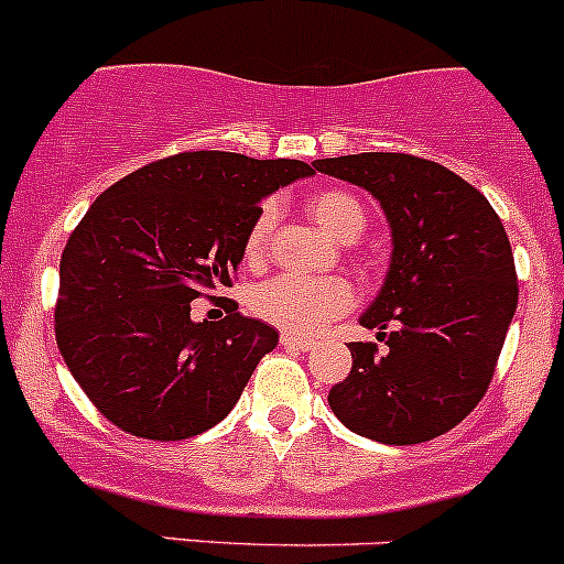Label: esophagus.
Segmentation results:
<instances>
[{"label":"esophagus","instance_id":"obj_1","mask_svg":"<svg viewBox=\"0 0 564 564\" xmlns=\"http://www.w3.org/2000/svg\"><path fill=\"white\" fill-rule=\"evenodd\" d=\"M279 343L285 348H299V351H310V348L315 346L313 337H299V335H282L279 337Z\"/></svg>","mask_w":564,"mask_h":564}]
</instances>
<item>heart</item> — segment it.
Wrapping results in <instances>:
<instances>
[{"instance_id":"obj_1","label":"heart","mask_w":564,"mask_h":564,"mask_svg":"<svg viewBox=\"0 0 564 564\" xmlns=\"http://www.w3.org/2000/svg\"><path fill=\"white\" fill-rule=\"evenodd\" d=\"M307 213L326 235L343 240H357L366 229V207L351 193L326 187L307 198ZM271 207H262L251 221L243 240V260L249 265L265 257L268 229H271ZM354 304V291L340 276H273L249 291V310L265 324L291 335H313L332 318L346 313Z\"/></svg>"}]
</instances>
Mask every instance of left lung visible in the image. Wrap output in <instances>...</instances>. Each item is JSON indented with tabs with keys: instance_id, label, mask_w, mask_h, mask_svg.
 I'll list each match as a JSON object with an SVG mask.
<instances>
[{
	"instance_id": "obj_1",
	"label": "left lung",
	"mask_w": 564,
	"mask_h": 564,
	"mask_svg": "<svg viewBox=\"0 0 564 564\" xmlns=\"http://www.w3.org/2000/svg\"><path fill=\"white\" fill-rule=\"evenodd\" d=\"M313 169L366 187L393 238L382 291L359 318L388 348L348 343L354 362L329 390L332 412L388 446L437 437L487 393L518 307L501 218L463 176L415 154H346Z\"/></svg>"
}]
</instances>
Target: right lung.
I'll use <instances>...</instances> for the list:
<instances>
[{
    "instance_id": "add662e5",
    "label": "right lung",
    "mask_w": 564,
    "mask_h": 564,
    "mask_svg": "<svg viewBox=\"0 0 564 564\" xmlns=\"http://www.w3.org/2000/svg\"><path fill=\"white\" fill-rule=\"evenodd\" d=\"M310 174L302 160L182 152L90 205L61 257L55 335L107 421L185 440L229 415L279 335L238 304L221 321H193L191 302L232 288L262 198Z\"/></svg>"
}]
</instances>
